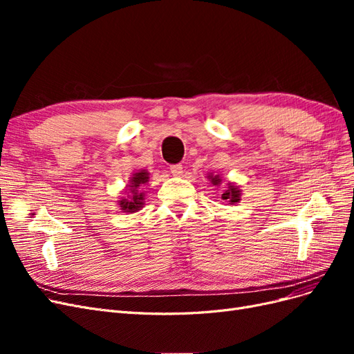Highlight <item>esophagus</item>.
<instances>
[{"label":"esophagus","instance_id":"34e87169","mask_svg":"<svg viewBox=\"0 0 354 354\" xmlns=\"http://www.w3.org/2000/svg\"><path fill=\"white\" fill-rule=\"evenodd\" d=\"M169 169H171V174L176 176V177H180L181 174H183V165H180V164L173 165Z\"/></svg>","mask_w":354,"mask_h":354}]
</instances>
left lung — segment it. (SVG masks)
Returning a JSON list of instances; mask_svg holds the SVG:
<instances>
[{
	"instance_id": "obj_1",
	"label": "left lung",
	"mask_w": 354,
	"mask_h": 354,
	"mask_svg": "<svg viewBox=\"0 0 354 354\" xmlns=\"http://www.w3.org/2000/svg\"><path fill=\"white\" fill-rule=\"evenodd\" d=\"M209 181L214 185V186H220L221 185V178L220 176H212L209 174L208 176ZM221 199H224L226 202H229L230 205H233V203H238L241 201V189L238 186H234L233 183H229L227 185V189L224 190V194L221 195Z\"/></svg>"
}]
</instances>
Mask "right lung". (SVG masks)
I'll use <instances>...</instances> for the list:
<instances>
[{
    "mask_svg": "<svg viewBox=\"0 0 354 354\" xmlns=\"http://www.w3.org/2000/svg\"><path fill=\"white\" fill-rule=\"evenodd\" d=\"M147 181H149V173L146 169H142L138 171V173L133 174L130 185H128V196L120 201V207L124 212H136L143 208L145 195L143 192H138V187L142 185H146Z\"/></svg>",
    "mask_w": 354,
    "mask_h": 354,
    "instance_id": "1",
    "label": "right lung"
}]
</instances>
